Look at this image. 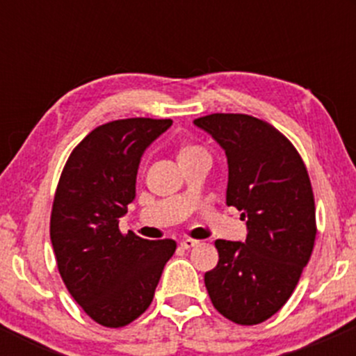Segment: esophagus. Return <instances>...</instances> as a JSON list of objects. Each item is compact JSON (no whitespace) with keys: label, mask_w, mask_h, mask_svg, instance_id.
Wrapping results in <instances>:
<instances>
[{"label":"esophagus","mask_w":356,"mask_h":356,"mask_svg":"<svg viewBox=\"0 0 356 356\" xmlns=\"http://www.w3.org/2000/svg\"><path fill=\"white\" fill-rule=\"evenodd\" d=\"M196 245H198V241H195V239H184V241H181L182 250H191V248H195Z\"/></svg>","instance_id":"obj_1"}]
</instances>
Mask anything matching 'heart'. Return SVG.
Here are the masks:
<instances>
[{
  "mask_svg": "<svg viewBox=\"0 0 356 356\" xmlns=\"http://www.w3.org/2000/svg\"><path fill=\"white\" fill-rule=\"evenodd\" d=\"M196 155H207L203 149L198 148V146H193V145H182L177 152V160H188V158H193Z\"/></svg>",
  "mask_w": 356,
  "mask_h": 356,
  "instance_id": "heart-1",
  "label": "heart"
}]
</instances>
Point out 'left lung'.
<instances>
[{"instance_id":"1","label":"left lung","mask_w":356,"mask_h":356,"mask_svg":"<svg viewBox=\"0 0 356 356\" xmlns=\"http://www.w3.org/2000/svg\"><path fill=\"white\" fill-rule=\"evenodd\" d=\"M195 125L225 152V203L243 211L248 229L245 243L215 241L218 264L204 286L225 318L260 324L284 307L310 260L317 234L310 177L294 146L260 118L211 113Z\"/></svg>"}]
</instances>
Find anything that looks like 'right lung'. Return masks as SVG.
<instances>
[{"mask_svg": "<svg viewBox=\"0 0 356 356\" xmlns=\"http://www.w3.org/2000/svg\"><path fill=\"white\" fill-rule=\"evenodd\" d=\"M170 118H125L89 132L68 156L53 201V251L68 293L105 327H122L152 305L175 241L122 234L148 146Z\"/></svg>", "mask_w": 356, "mask_h": 356, "instance_id": "right-lung-1", "label": "right lung"}]
</instances>
